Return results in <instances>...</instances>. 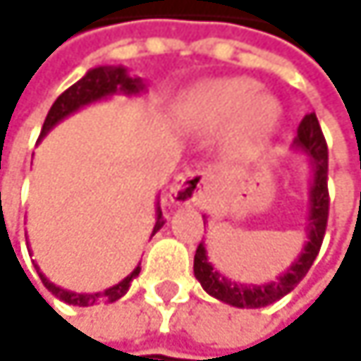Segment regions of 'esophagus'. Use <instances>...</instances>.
I'll return each mask as SVG.
<instances>
[{"instance_id": "esophagus-1", "label": "esophagus", "mask_w": 361, "mask_h": 361, "mask_svg": "<svg viewBox=\"0 0 361 361\" xmlns=\"http://www.w3.org/2000/svg\"><path fill=\"white\" fill-rule=\"evenodd\" d=\"M214 184V175L209 171H184L179 173L169 190V199L173 205H201L209 197V188Z\"/></svg>"}]
</instances>
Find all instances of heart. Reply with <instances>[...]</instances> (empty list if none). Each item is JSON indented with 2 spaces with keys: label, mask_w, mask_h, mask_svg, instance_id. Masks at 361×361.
<instances>
[{
  "label": "heart",
  "mask_w": 361,
  "mask_h": 361,
  "mask_svg": "<svg viewBox=\"0 0 361 361\" xmlns=\"http://www.w3.org/2000/svg\"><path fill=\"white\" fill-rule=\"evenodd\" d=\"M173 120L192 133H214L237 122L233 143L245 149L275 133L281 105L260 94V84L250 78H220L186 90L173 107Z\"/></svg>",
  "instance_id": "1"
}]
</instances>
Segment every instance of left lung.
Instances as JSON below:
<instances>
[{
	"mask_svg": "<svg viewBox=\"0 0 361 361\" xmlns=\"http://www.w3.org/2000/svg\"><path fill=\"white\" fill-rule=\"evenodd\" d=\"M294 147L309 156L311 166V184H309V216H307V243L298 258L292 262L290 269H286L275 281L269 283H239L222 275L207 258V250L203 243H199L195 254V277L203 286V290L237 309H260L269 307L277 300H281L286 294H290L302 277L313 267L328 224V209H330V197H328V145L319 126V120L315 111L307 114L302 122L298 124V135L294 139Z\"/></svg>",
	"mask_w": 361,
	"mask_h": 361,
	"instance_id": "1",
	"label": "left lung"
}]
</instances>
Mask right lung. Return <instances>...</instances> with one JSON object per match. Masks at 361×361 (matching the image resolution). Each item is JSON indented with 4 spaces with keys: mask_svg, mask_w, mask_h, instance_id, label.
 Instances as JSON below:
<instances>
[{
    "mask_svg": "<svg viewBox=\"0 0 361 361\" xmlns=\"http://www.w3.org/2000/svg\"><path fill=\"white\" fill-rule=\"evenodd\" d=\"M145 90V84L141 78H130L126 73V67H94V69H88L86 75L82 80H78L73 86H69L63 94H59V99L52 103L46 120H44V126H42V137H46V133L50 128H54L61 120H65L67 116H71L73 111L94 103V101H101V99H107V97H114V94H126V97H133V94H141ZM164 224V218H162V212H160V205H156V224H154V231L152 235H156ZM37 269V275L44 283V288L48 292H52L59 300L67 302V305H75V307H92L97 302H116L120 300L128 288H130V281L139 275L141 267L137 264L133 269L130 275H126L120 283L103 290V292H94V294H78V292H69V290H63L59 286H54L42 271L39 267L35 264Z\"/></svg>",
    "mask_w": 361,
    "mask_h": 361,
    "instance_id": "1",
    "label": "right lung"
}]
</instances>
